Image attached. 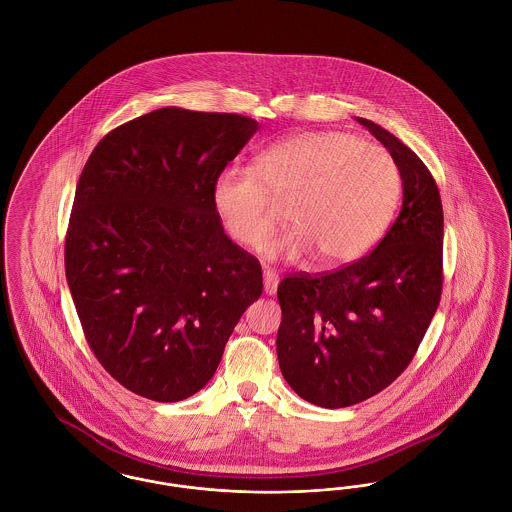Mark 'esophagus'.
Here are the masks:
<instances>
[{"label": "esophagus", "instance_id": "esophagus-1", "mask_svg": "<svg viewBox=\"0 0 512 512\" xmlns=\"http://www.w3.org/2000/svg\"><path fill=\"white\" fill-rule=\"evenodd\" d=\"M276 288H278V274L274 270L267 268L265 270V293L267 295H274Z\"/></svg>", "mask_w": 512, "mask_h": 512}]
</instances>
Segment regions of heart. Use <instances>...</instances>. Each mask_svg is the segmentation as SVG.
Listing matches in <instances>:
<instances>
[{
    "label": "heart",
    "instance_id": "1",
    "mask_svg": "<svg viewBox=\"0 0 512 512\" xmlns=\"http://www.w3.org/2000/svg\"><path fill=\"white\" fill-rule=\"evenodd\" d=\"M399 192L390 153L349 132H305L265 149L253 171L215 176L213 205L226 232L245 247L265 244L285 203L293 224L265 245L268 259H301L315 249L324 265L359 259L380 238Z\"/></svg>",
    "mask_w": 512,
    "mask_h": 512
}]
</instances>
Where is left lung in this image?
Wrapping results in <instances>:
<instances>
[{"instance_id": "obj_1", "label": "left lung", "mask_w": 512, "mask_h": 512, "mask_svg": "<svg viewBox=\"0 0 512 512\" xmlns=\"http://www.w3.org/2000/svg\"><path fill=\"white\" fill-rule=\"evenodd\" d=\"M357 122L390 151L403 201L390 230L363 259L278 286L276 353L301 399L341 409L388 388L413 361L441 297L443 209L434 176L386 128Z\"/></svg>"}]
</instances>
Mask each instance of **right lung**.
Here are the masks:
<instances>
[{
    "instance_id": "right-lung-1",
    "label": "right lung",
    "mask_w": 512,
    "mask_h": 512,
    "mask_svg": "<svg viewBox=\"0 0 512 512\" xmlns=\"http://www.w3.org/2000/svg\"><path fill=\"white\" fill-rule=\"evenodd\" d=\"M259 130L234 113L163 107L111 130L80 174L65 270L103 368L151 401L174 403L215 374L259 261L234 244L213 182Z\"/></svg>"
}]
</instances>
